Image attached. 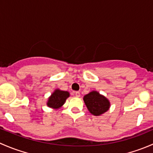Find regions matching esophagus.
<instances>
[{
	"instance_id": "34e87169",
	"label": "esophagus",
	"mask_w": 153,
	"mask_h": 153,
	"mask_svg": "<svg viewBox=\"0 0 153 153\" xmlns=\"http://www.w3.org/2000/svg\"><path fill=\"white\" fill-rule=\"evenodd\" d=\"M74 95H75L76 97H79L80 96V92H78V91H75V92H74Z\"/></svg>"
}]
</instances>
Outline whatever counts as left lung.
I'll use <instances>...</instances> for the list:
<instances>
[{"instance_id": "8db88e82", "label": "left lung", "mask_w": 153, "mask_h": 153, "mask_svg": "<svg viewBox=\"0 0 153 153\" xmlns=\"http://www.w3.org/2000/svg\"><path fill=\"white\" fill-rule=\"evenodd\" d=\"M84 101L89 112L94 115H100L109 109V101L96 91H92L84 97Z\"/></svg>"}]
</instances>
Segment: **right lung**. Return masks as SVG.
<instances>
[{"label": "right lung", "instance_id": "obj_1", "mask_svg": "<svg viewBox=\"0 0 153 153\" xmlns=\"http://www.w3.org/2000/svg\"><path fill=\"white\" fill-rule=\"evenodd\" d=\"M69 96V93L66 91H61L56 89L49 98L47 106L49 107L58 109L61 107L65 103L66 99Z\"/></svg>", "mask_w": 153, "mask_h": 153}]
</instances>
